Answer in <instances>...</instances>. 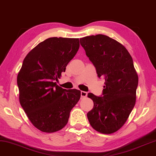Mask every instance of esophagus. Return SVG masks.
<instances>
[{"label":"esophagus","mask_w":156,"mask_h":156,"mask_svg":"<svg viewBox=\"0 0 156 156\" xmlns=\"http://www.w3.org/2000/svg\"><path fill=\"white\" fill-rule=\"evenodd\" d=\"M80 95H81V97H82V98H85V97H87V93L85 92V91H81L80 92Z\"/></svg>","instance_id":"obj_1"}]
</instances>
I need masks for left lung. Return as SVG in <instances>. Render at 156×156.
<instances>
[{
    "label": "left lung",
    "instance_id": "1",
    "mask_svg": "<svg viewBox=\"0 0 156 156\" xmlns=\"http://www.w3.org/2000/svg\"><path fill=\"white\" fill-rule=\"evenodd\" d=\"M86 55L105 79L102 96L88 93L94 106L87 113L90 124L102 134L114 133L123 126L136 102L138 75L127 49L117 41L98 34L80 39Z\"/></svg>",
    "mask_w": 156,
    "mask_h": 156
}]
</instances>
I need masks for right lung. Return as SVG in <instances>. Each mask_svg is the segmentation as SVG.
<instances>
[{"label": "right lung", "instance_id": "add662e5", "mask_svg": "<svg viewBox=\"0 0 156 156\" xmlns=\"http://www.w3.org/2000/svg\"><path fill=\"white\" fill-rule=\"evenodd\" d=\"M79 47V38H49L23 61L17 79L19 99L30 121L42 132L52 133L64 127L80 98V90L57 85Z\"/></svg>", "mask_w": 156, "mask_h": 156}]
</instances>
